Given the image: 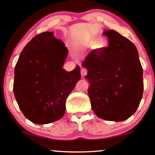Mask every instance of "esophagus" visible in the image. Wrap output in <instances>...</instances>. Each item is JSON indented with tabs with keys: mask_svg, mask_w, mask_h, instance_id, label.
Masks as SVG:
<instances>
[{
	"mask_svg": "<svg viewBox=\"0 0 155 155\" xmlns=\"http://www.w3.org/2000/svg\"><path fill=\"white\" fill-rule=\"evenodd\" d=\"M81 75H82V77H84L85 75H86V74H87V70H86V69H84V68L81 69Z\"/></svg>",
	"mask_w": 155,
	"mask_h": 155,
	"instance_id": "esophagus-1",
	"label": "esophagus"
}]
</instances>
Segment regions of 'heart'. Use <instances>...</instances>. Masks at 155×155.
I'll list each match as a JSON object with an SVG mask.
<instances>
[{
	"label": "heart",
	"instance_id": "heart-1",
	"mask_svg": "<svg viewBox=\"0 0 155 155\" xmlns=\"http://www.w3.org/2000/svg\"><path fill=\"white\" fill-rule=\"evenodd\" d=\"M85 45L88 47H91L92 49L96 51H102L107 47V41L105 37H97L96 36L91 35L86 36L84 38Z\"/></svg>",
	"mask_w": 155,
	"mask_h": 155
}]
</instances>
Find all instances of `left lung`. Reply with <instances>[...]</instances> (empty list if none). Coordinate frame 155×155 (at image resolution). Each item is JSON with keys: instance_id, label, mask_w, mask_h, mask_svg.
<instances>
[{"instance_id": "obj_1", "label": "left lung", "mask_w": 155, "mask_h": 155, "mask_svg": "<svg viewBox=\"0 0 155 155\" xmlns=\"http://www.w3.org/2000/svg\"><path fill=\"white\" fill-rule=\"evenodd\" d=\"M103 34L107 48L91 51L82 66L88 70L91 108L99 118L121 121L135 114L143 96V68L136 47L114 30Z\"/></svg>"}]
</instances>
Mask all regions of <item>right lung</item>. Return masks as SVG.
Masks as SVG:
<instances>
[{"mask_svg":"<svg viewBox=\"0 0 155 155\" xmlns=\"http://www.w3.org/2000/svg\"><path fill=\"white\" fill-rule=\"evenodd\" d=\"M68 50L53 32L34 36L21 52L15 68L14 94L19 107L34 124L59 120L66 100L81 78L78 65L71 72L63 69Z\"/></svg>","mask_w":155,"mask_h":155,"instance_id":"right-lung-1","label":"right lung"}]
</instances>
